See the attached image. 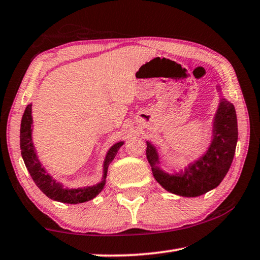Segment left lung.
Returning <instances> with one entry per match:
<instances>
[{
  "label": "left lung",
  "mask_w": 260,
  "mask_h": 260,
  "mask_svg": "<svg viewBox=\"0 0 260 260\" xmlns=\"http://www.w3.org/2000/svg\"><path fill=\"white\" fill-rule=\"evenodd\" d=\"M237 134L234 105L222 98L213 119L212 140L208 150L184 170L175 173L162 170L156 147L147 141L146 152L153 178L167 191L179 196L197 197L212 190L226 177L232 165Z\"/></svg>",
  "instance_id": "left-lung-1"
}]
</instances>
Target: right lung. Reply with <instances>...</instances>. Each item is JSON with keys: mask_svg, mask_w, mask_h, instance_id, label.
<instances>
[{"mask_svg": "<svg viewBox=\"0 0 260 260\" xmlns=\"http://www.w3.org/2000/svg\"><path fill=\"white\" fill-rule=\"evenodd\" d=\"M32 104H28L25 109L23 118H21L20 150L21 157H23L26 165V169H27L35 184L40 188V190L45 193L46 196L49 197V199L60 202V203L78 204L95 199V197L103 190V188L105 186V178H107L108 173V167L110 165V162L113 160L114 156L117 155L118 150H119L120 147L124 144V141H120V142L113 144L107 152V156H105V159L103 162L102 181L89 187L68 188L64 187L60 182L56 181V180L47 172L40 160H39L32 141Z\"/></svg>", "mask_w": 260, "mask_h": 260, "instance_id": "obj_1", "label": "right lung"}]
</instances>
